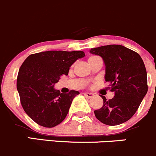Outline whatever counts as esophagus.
<instances>
[{
	"label": "esophagus",
	"mask_w": 156,
	"mask_h": 156,
	"mask_svg": "<svg viewBox=\"0 0 156 156\" xmlns=\"http://www.w3.org/2000/svg\"><path fill=\"white\" fill-rule=\"evenodd\" d=\"M84 95L86 97H87V98H92L93 97H94V94H92V93H88V92H85L84 93Z\"/></svg>",
	"instance_id": "esophagus-1"
}]
</instances>
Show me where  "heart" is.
<instances>
[{"label":"heart","instance_id":"b5f03b06","mask_svg":"<svg viewBox=\"0 0 156 156\" xmlns=\"http://www.w3.org/2000/svg\"><path fill=\"white\" fill-rule=\"evenodd\" d=\"M96 57H98V56H90V57L89 58V59H88V60H90V59H94V58H96Z\"/></svg>","mask_w":156,"mask_h":156}]
</instances>
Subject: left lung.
<instances>
[{"mask_svg":"<svg viewBox=\"0 0 156 156\" xmlns=\"http://www.w3.org/2000/svg\"><path fill=\"white\" fill-rule=\"evenodd\" d=\"M106 65L105 79L108 89L115 93L111 100L101 96L103 105L94 111L96 118L107 125L128 121L139 108L148 90L147 74L142 58L136 52L122 45L110 44L91 48Z\"/></svg>","mask_w":156,"mask_h":156,"instance_id":"obj_1","label":"left lung"}]
</instances>
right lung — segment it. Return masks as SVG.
I'll return each mask as SVG.
<instances>
[{
	"instance_id": "right-lung-1",
	"label": "right lung",
	"mask_w": 156,
	"mask_h": 156,
	"mask_svg": "<svg viewBox=\"0 0 156 156\" xmlns=\"http://www.w3.org/2000/svg\"><path fill=\"white\" fill-rule=\"evenodd\" d=\"M83 51L50 50L31 54L20 66L16 87L20 103L26 114L37 125L53 127L66 117L72 102L79 94L76 90L61 94L53 86Z\"/></svg>"
}]
</instances>
